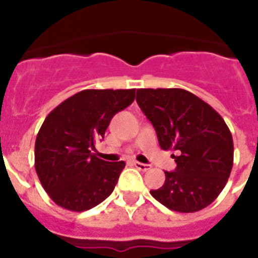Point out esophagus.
I'll use <instances>...</instances> for the list:
<instances>
[{
  "mask_svg": "<svg viewBox=\"0 0 258 258\" xmlns=\"http://www.w3.org/2000/svg\"><path fill=\"white\" fill-rule=\"evenodd\" d=\"M134 166L137 167L138 170H141V171H147L150 170V166L149 165H145V163H141V162H134Z\"/></svg>",
  "mask_w": 258,
  "mask_h": 258,
  "instance_id": "34e87169",
  "label": "esophagus"
}]
</instances>
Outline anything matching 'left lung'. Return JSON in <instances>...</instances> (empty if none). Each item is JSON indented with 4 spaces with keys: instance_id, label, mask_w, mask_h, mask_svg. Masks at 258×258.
<instances>
[{
    "instance_id": "1",
    "label": "left lung",
    "mask_w": 258,
    "mask_h": 258,
    "mask_svg": "<svg viewBox=\"0 0 258 258\" xmlns=\"http://www.w3.org/2000/svg\"><path fill=\"white\" fill-rule=\"evenodd\" d=\"M137 101L157 131L162 150H176L175 171H165L151 196L170 210L194 213L209 206L228 182L233 138L216 109L182 88H141Z\"/></svg>"
}]
</instances>
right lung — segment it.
I'll return each mask as SVG.
<instances>
[{
	"label": "right lung",
	"instance_id": "right-lung-1",
	"mask_svg": "<svg viewBox=\"0 0 258 258\" xmlns=\"http://www.w3.org/2000/svg\"><path fill=\"white\" fill-rule=\"evenodd\" d=\"M135 89H84L45 117L34 145V167L50 200L71 212L95 208L113 191L125 163L91 153Z\"/></svg>",
	"mask_w": 258,
	"mask_h": 258
}]
</instances>
